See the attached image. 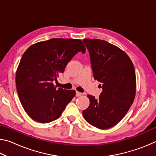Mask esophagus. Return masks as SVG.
Listing matches in <instances>:
<instances>
[{"label":"esophagus","mask_w":156,"mask_h":156,"mask_svg":"<svg viewBox=\"0 0 156 156\" xmlns=\"http://www.w3.org/2000/svg\"><path fill=\"white\" fill-rule=\"evenodd\" d=\"M81 95H82V94L80 93V92H79V91H76V96H77V97L80 96Z\"/></svg>","instance_id":"esophagus-1"}]
</instances>
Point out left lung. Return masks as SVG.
Here are the masks:
<instances>
[{
    "mask_svg": "<svg viewBox=\"0 0 156 156\" xmlns=\"http://www.w3.org/2000/svg\"><path fill=\"white\" fill-rule=\"evenodd\" d=\"M95 80L102 91L96 99L87 95L89 106L83 112L84 118L100 129L112 127L122 119L133 104L136 90L133 62L122 49L99 39H84Z\"/></svg>",
    "mask_w": 156,
    "mask_h": 156,
    "instance_id": "left-lung-1",
    "label": "left lung"
}]
</instances>
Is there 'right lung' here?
I'll use <instances>...</instances> for the list:
<instances>
[{"mask_svg":"<svg viewBox=\"0 0 156 156\" xmlns=\"http://www.w3.org/2000/svg\"><path fill=\"white\" fill-rule=\"evenodd\" d=\"M85 50L80 40L64 38L39 42L26 50L17 69L16 83L21 105L33 120L48 123L62 114L76 91L56 88L53 83L72 58Z\"/></svg>","mask_w":156,"mask_h":156,"instance_id":"right-lung-1","label":"right lung"}]
</instances>
